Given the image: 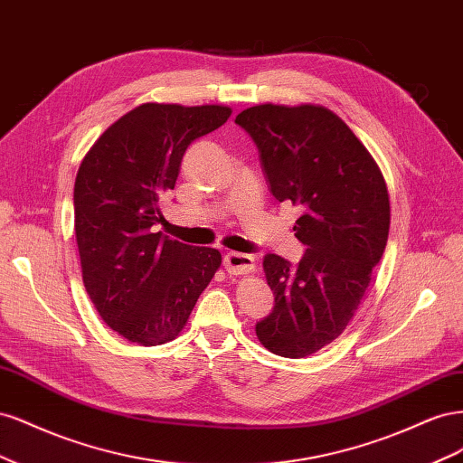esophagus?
<instances>
[{"mask_svg": "<svg viewBox=\"0 0 463 463\" xmlns=\"http://www.w3.org/2000/svg\"><path fill=\"white\" fill-rule=\"evenodd\" d=\"M223 269H226L230 274H247L255 270V259L245 253H235V250H230V253L223 255Z\"/></svg>", "mask_w": 463, "mask_h": 463, "instance_id": "34e87169", "label": "esophagus"}]
</instances>
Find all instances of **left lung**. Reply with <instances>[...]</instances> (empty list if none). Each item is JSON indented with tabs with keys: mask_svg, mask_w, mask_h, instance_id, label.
<instances>
[{
	"mask_svg": "<svg viewBox=\"0 0 463 463\" xmlns=\"http://www.w3.org/2000/svg\"><path fill=\"white\" fill-rule=\"evenodd\" d=\"M235 123L257 145L274 199L299 208L293 232L305 245L298 264L264 257L274 307L255 330L269 352L307 357L338 338L365 296L388 241V189L369 150L326 108L262 104Z\"/></svg>",
	"mask_w": 463,
	"mask_h": 463,
	"instance_id": "obj_1",
	"label": "left lung"
}]
</instances>
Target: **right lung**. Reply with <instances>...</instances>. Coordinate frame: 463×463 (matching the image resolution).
<instances>
[{
    "mask_svg": "<svg viewBox=\"0 0 463 463\" xmlns=\"http://www.w3.org/2000/svg\"><path fill=\"white\" fill-rule=\"evenodd\" d=\"M230 116L226 106L143 104L109 125L80 162L73 204L82 282L125 340L172 342L220 269L216 249L185 245L154 226L187 146Z\"/></svg>",
    "mask_w": 463,
    "mask_h": 463,
    "instance_id": "add662e5",
    "label": "right lung"
}]
</instances>
